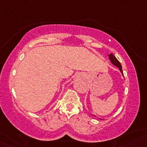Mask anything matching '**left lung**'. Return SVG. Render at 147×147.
Here are the masks:
<instances>
[{"instance_id": "left-lung-1", "label": "left lung", "mask_w": 147, "mask_h": 147, "mask_svg": "<svg viewBox=\"0 0 147 147\" xmlns=\"http://www.w3.org/2000/svg\"><path fill=\"white\" fill-rule=\"evenodd\" d=\"M109 60H110V61L112 62V64L115 65V66H117V67H119L120 72H121V74H122V75H123L122 69H121V64H120L119 62L118 61L116 57H115V56L114 55L112 54V53H111V54H109Z\"/></svg>"}]
</instances>
